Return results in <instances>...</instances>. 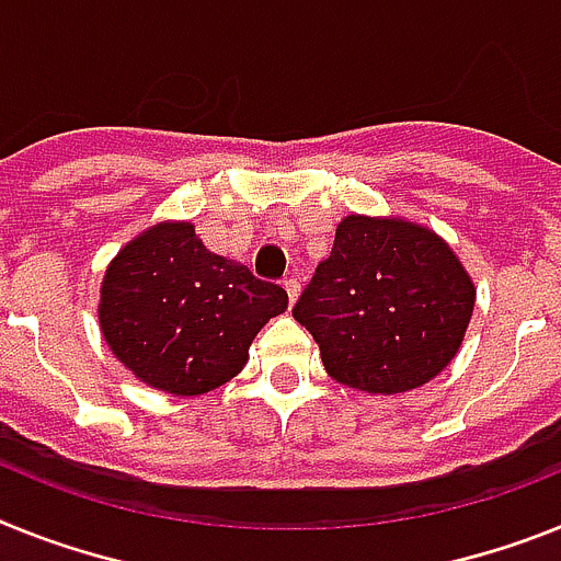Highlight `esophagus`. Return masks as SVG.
Instances as JSON below:
<instances>
[{"label":"esophagus","instance_id":"obj_1","mask_svg":"<svg viewBox=\"0 0 561 561\" xmlns=\"http://www.w3.org/2000/svg\"><path fill=\"white\" fill-rule=\"evenodd\" d=\"M284 289H286V295H289V304H295V300H298V295H300V280H298V277H286Z\"/></svg>","mask_w":561,"mask_h":561}]
</instances>
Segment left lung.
<instances>
[{
  "instance_id": "8db88e82",
  "label": "left lung",
  "mask_w": 561,
  "mask_h": 561,
  "mask_svg": "<svg viewBox=\"0 0 561 561\" xmlns=\"http://www.w3.org/2000/svg\"><path fill=\"white\" fill-rule=\"evenodd\" d=\"M473 284L448 243L417 224L348 215L332 255L291 309L329 375L368 394L437 377L466 337Z\"/></svg>"
}]
</instances>
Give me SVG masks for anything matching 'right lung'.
Returning a JSON list of instances; mask_svg holds the SVG:
<instances>
[{
	"mask_svg": "<svg viewBox=\"0 0 561 561\" xmlns=\"http://www.w3.org/2000/svg\"><path fill=\"white\" fill-rule=\"evenodd\" d=\"M286 304L284 286L209 252L193 224H158L110 263L99 320L138 380L193 397L238 375L249 343Z\"/></svg>",
	"mask_w": 561,
	"mask_h": 561,
	"instance_id": "right-lung-1",
	"label": "right lung"
}]
</instances>
